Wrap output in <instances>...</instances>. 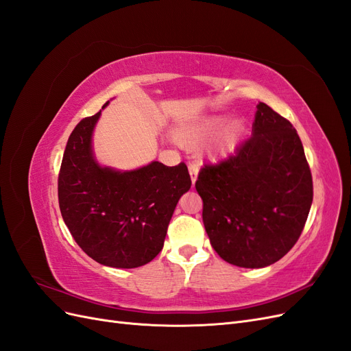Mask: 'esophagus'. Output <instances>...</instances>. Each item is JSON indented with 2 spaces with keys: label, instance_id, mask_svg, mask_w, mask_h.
<instances>
[{
  "label": "esophagus",
  "instance_id": "obj_1",
  "mask_svg": "<svg viewBox=\"0 0 351 351\" xmlns=\"http://www.w3.org/2000/svg\"><path fill=\"white\" fill-rule=\"evenodd\" d=\"M189 173H190V178H192V183L195 184L196 178H197V173H199V164L190 162L189 164Z\"/></svg>",
  "mask_w": 351,
  "mask_h": 351
}]
</instances>
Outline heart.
<instances>
[{"label":"heart","mask_w":351,"mask_h":351,"mask_svg":"<svg viewBox=\"0 0 351 351\" xmlns=\"http://www.w3.org/2000/svg\"><path fill=\"white\" fill-rule=\"evenodd\" d=\"M224 117L222 115H208L204 117L192 124H187L178 130V141L183 145L195 146L200 142L208 139L209 136L215 134L221 125L224 124ZM243 133V124L240 121L231 123L224 130H221L218 136L208 146V154L210 156H226L234 149L239 143Z\"/></svg>","instance_id":"b5f03b06"}]
</instances>
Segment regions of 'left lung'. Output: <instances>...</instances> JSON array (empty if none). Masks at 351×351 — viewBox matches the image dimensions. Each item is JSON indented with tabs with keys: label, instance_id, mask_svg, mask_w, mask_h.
Here are the masks:
<instances>
[{
	"label": "left lung",
	"instance_id": "left-lung-1",
	"mask_svg": "<svg viewBox=\"0 0 351 351\" xmlns=\"http://www.w3.org/2000/svg\"><path fill=\"white\" fill-rule=\"evenodd\" d=\"M212 247L240 268H263L290 252L304 228L313 183L293 124L259 102L252 136L234 155L205 164L196 180Z\"/></svg>",
	"mask_w": 351,
	"mask_h": 351
}]
</instances>
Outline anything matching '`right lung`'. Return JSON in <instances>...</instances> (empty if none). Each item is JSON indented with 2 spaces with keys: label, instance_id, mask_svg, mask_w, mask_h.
<instances>
[{
  "label": "right lung",
  "instance_id": "right-lung-1",
  "mask_svg": "<svg viewBox=\"0 0 351 351\" xmlns=\"http://www.w3.org/2000/svg\"><path fill=\"white\" fill-rule=\"evenodd\" d=\"M99 115L83 119L69 137L58 174L60 210L73 239L93 261L137 268L162 250L169 219L192 180L184 162L167 167L154 161L124 173L101 167L92 152Z\"/></svg>",
  "mask_w": 351,
  "mask_h": 351
}]
</instances>
